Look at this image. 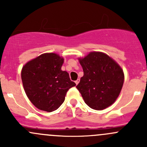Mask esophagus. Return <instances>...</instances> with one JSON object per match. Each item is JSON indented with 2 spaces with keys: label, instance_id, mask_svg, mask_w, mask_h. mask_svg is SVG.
<instances>
[{
  "label": "esophagus",
  "instance_id": "1",
  "mask_svg": "<svg viewBox=\"0 0 147 147\" xmlns=\"http://www.w3.org/2000/svg\"><path fill=\"white\" fill-rule=\"evenodd\" d=\"M79 82H80V79H78L76 81H75V83H76V84H78V83H79Z\"/></svg>",
  "mask_w": 147,
  "mask_h": 147
}]
</instances>
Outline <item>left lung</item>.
<instances>
[{"label": "left lung", "instance_id": "8db88e82", "mask_svg": "<svg viewBox=\"0 0 147 147\" xmlns=\"http://www.w3.org/2000/svg\"><path fill=\"white\" fill-rule=\"evenodd\" d=\"M84 75L77 89L90 108L102 110L112 105L122 88L124 75L113 59L101 52H91L79 58Z\"/></svg>", "mask_w": 147, "mask_h": 147}]
</instances>
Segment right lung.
<instances>
[{"label":"right lung","mask_w":147,"mask_h":147,"mask_svg":"<svg viewBox=\"0 0 147 147\" xmlns=\"http://www.w3.org/2000/svg\"><path fill=\"white\" fill-rule=\"evenodd\" d=\"M64 59L55 53H44L23 67L21 79L30 101L38 109L51 112L65 101L69 88L76 85L61 69Z\"/></svg>","instance_id":"right-lung-1"}]
</instances>
